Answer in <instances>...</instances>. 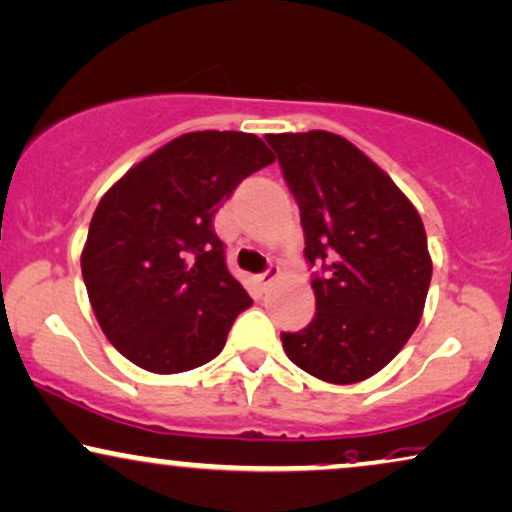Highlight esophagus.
<instances>
[{"label": "esophagus", "mask_w": 512, "mask_h": 512, "mask_svg": "<svg viewBox=\"0 0 512 512\" xmlns=\"http://www.w3.org/2000/svg\"><path fill=\"white\" fill-rule=\"evenodd\" d=\"M279 276H281V269L276 267V264H269V267L264 269V272L257 276V279H260L262 286H272V283L279 279Z\"/></svg>", "instance_id": "34e87169"}]
</instances>
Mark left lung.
Masks as SVG:
<instances>
[{"label":"left lung","mask_w":512,"mask_h":512,"mask_svg":"<svg viewBox=\"0 0 512 512\" xmlns=\"http://www.w3.org/2000/svg\"><path fill=\"white\" fill-rule=\"evenodd\" d=\"M300 207L315 319L281 334L293 365L329 384H357L400 353L432 281L424 224L391 176L329 131L264 135Z\"/></svg>","instance_id":"left-lung-1"}]
</instances>
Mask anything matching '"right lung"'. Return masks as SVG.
I'll list each match as a JSON object with an SVG mask.
<instances>
[{
	"mask_svg": "<svg viewBox=\"0 0 512 512\" xmlns=\"http://www.w3.org/2000/svg\"><path fill=\"white\" fill-rule=\"evenodd\" d=\"M272 162L252 133H183L102 195L80 269L104 336L133 365L178 374L221 353L252 300L226 269L214 214Z\"/></svg>",
	"mask_w": 512,
	"mask_h": 512,
	"instance_id": "1",
	"label": "right lung"
}]
</instances>
